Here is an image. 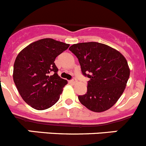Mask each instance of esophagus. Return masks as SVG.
<instances>
[{"label": "esophagus", "instance_id": "obj_1", "mask_svg": "<svg viewBox=\"0 0 146 146\" xmlns=\"http://www.w3.org/2000/svg\"><path fill=\"white\" fill-rule=\"evenodd\" d=\"M76 82H77V80H76L75 78H73V79H72V80H71L70 81H69V82H70L71 84H74V83H75Z\"/></svg>", "mask_w": 146, "mask_h": 146}]
</instances>
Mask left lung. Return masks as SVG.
<instances>
[{
    "label": "left lung",
    "instance_id": "8db88e82",
    "mask_svg": "<svg viewBox=\"0 0 146 146\" xmlns=\"http://www.w3.org/2000/svg\"><path fill=\"white\" fill-rule=\"evenodd\" d=\"M78 59L82 74L90 78L80 102L87 109L101 112L116 103L130 77L127 60L118 51L98 42L73 44L69 48Z\"/></svg>",
    "mask_w": 146,
    "mask_h": 146
}]
</instances>
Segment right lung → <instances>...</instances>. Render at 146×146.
Listing matches in <instances>:
<instances>
[{
  "label": "right lung",
  "mask_w": 146,
  "mask_h": 146,
  "mask_svg": "<svg viewBox=\"0 0 146 146\" xmlns=\"http://www.w3.org/2000/svg\"><path fill=\"white\" fill-rule=\"evenodd\" d=\"M69 44L53 38H43L23 48L13 65V81L29 105L38 110L53 106L67 81L59 77L54 61Z\"/></svg>",
  "instance_id": "add662e5"
}]
</instances>
